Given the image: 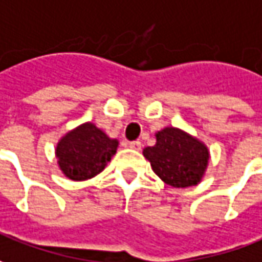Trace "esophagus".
<instances>
[{
	"label": "esophagus",
	"instance_id": "1",
	"mask_svg": "<svg viewBox=\"0 0 262 262\" xmlns=\"http://www.w3.org/2000/svg\"><path fill=\"white\" fill-rule=\"evenodd\" d=\"M128 145H129V148L135 149V151H140L141 149V141H131Z\"/></svg>",
	"mask_w": 262,
	"mask_h": 262
}]
</instances>
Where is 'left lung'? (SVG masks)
Listing matches in <instances>:
<instances>
[{
    "label": "left lung",
    "mask_w": 262,
    "mask_h": 262,
    "mask_svg": "<svg viewBox=\"0 0 262 262\" xmlns=\"http://www.w3.org/2000/svg\"><path fill=\"white\" fill-rule=\"evenodd\" d=\"M155 138L154 147L144 148L142 154L164 183L187 188L203 180L210 161V151L203 141L174 127L158 131Z\"/></svg>",
    "instance_id": "8db88e82"
}]
</instances>
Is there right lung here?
I'll use <instances>...</instances> for the list:
<instances>
[{"label": "right lung", "mask_w": 262, "mask_h": 262, "mask_svg": "<svg viewBox=\"0 0 262 262\" xmlns=\"http://www.w3.org/2000/svg\"><path fill=\"white\" fill-rule=\"evenodd\" d=\"M117 148L118 140L110 138L93 122H84L59 140L55 157L67 178L85 181L105 168Z\"/></svg>", "instance_id": "1"}]
</instances>
